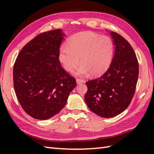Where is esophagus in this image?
Masks as SVG:
<instances>
[{"label": "esophagus", "instance_id": "obj_1", "mask_svg": "<svg viewBox=\"0 0 154 154\" xmlns=\"http://www.w3.org/2000/svg\"><path fill=\"white\" fill-rule=\"evenodd\" d=\"M83 82V80L81 78H76V83L78 84H80V83H82Z\"/></svg>", "mask_w": 154, "mask_h": 154}]
</instances>
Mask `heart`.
I'll use <instances>...</instances> for the list:
<instances>
[{
  "label": "heart",
  "instance_id": "b5f03b06",
  "mask_svg": "<svg viewBox=\"0 0 154 154\" xmlns=\"http://www.w3.org/2000/svg\"><path fill=\"white\" fill-rule=\"evenodd\" d=\"M114 52V42L109 36L83 31L70 37L66 46L60 50L59 59L67 71H73L81 62L78 74L85 75L91 72L96 76L108 68Z\"/></svg>",
  "mask_w": 154,
  "mask_h": 154
}]
</instances>
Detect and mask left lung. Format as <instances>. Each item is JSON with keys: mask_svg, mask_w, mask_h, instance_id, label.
Returning <instances> with one entry per match:
<instances>
[{"mask_svg": "<svg viewBox=\"0 0 154 154\" xmlns=\"http://www.w3.org/2000/svg\"><path fill=\"white\" fill-rule=\"evenodd\" d=\"M110 35L115 45L114 55L109 68L99 78L86 82L87 105L102 118L121 114L128 106L136 91L139 63L133 48L117 32Z\"/></svg>", "mask_w": 154, "mask_h": 154, "instance_id": "left-lung-1", "label": "left lung"}]
</instances>
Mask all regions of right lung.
Returning a JSON list of instances; mask_svg holds the SVG:
<instances>
[{
    "label": "right lung",
    "mask_w": 154,
    "mask_h": 154,
    "mask_svg": "<svg viewBox=\"0 0 154 154\" xmlns=\"http://www.w3.org/2000/svg\"><path fill=\"white\" fill-rule=\"evenodd\" d=\"M65 35L58 29L37 35L22 49L13 67V85L22 109L36 119L53 117L66 105L76 85L62 68L60 47Z\"/></svg>",
    "instance_id": "obj_1"
}]
</instances>
